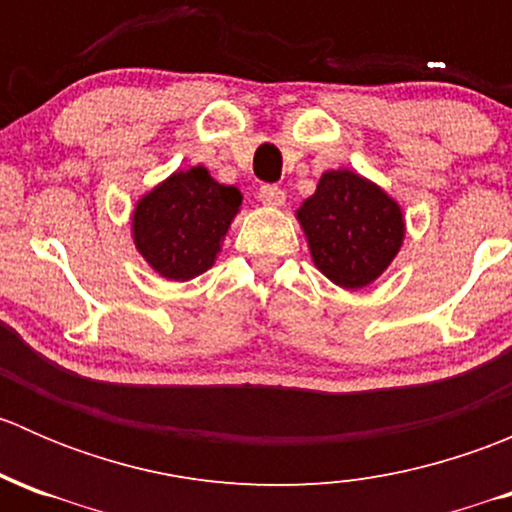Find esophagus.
<instances>
[{"instance_id": "1", "label": "esophagus", "mask_w": 512, "mask_h": 512, "mask_svg": "<svg viewBox=\"0 0 512 512\" xmlns=\"http://www.w3.org/2000/svg\"><path fill=\"white\" fill-rule=\"evenodd\" d=\"M285 190L280 188V185H262L260 188V200L265 205H272V208H280L282 203H285Z\"/></svg>"}]
</instances>
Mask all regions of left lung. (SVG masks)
Returning <instances> with one entry per match:
<instances>
[{
  "mask_svg": "<svg viewBox=\"0 0 512 512\" xmlns=\"http://www.w3.org/2000/svg\"><path fill=\"white\" fill-rule=\"evenodd\" d=\"M312 260L339 287L374 282L399 252L404 218L389 195L352 170H329L297 210Z\"/></svg>",
  "mask_w": 512,
  "mask_h": 512,
  "instance_id": "obj_1",
  "label": "left lung"
}]
</instances>
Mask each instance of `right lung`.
<instances>
[{"instance_id":"obj_1","label":"right lung","mask_w":512,"mask_h":512,"mask_svg":"<svg viewBox=\"0 0 512 512\" xmlns=\"http://www.w3.org/2000/svg\"><path fill=\"white\" fill-rule=\"evenodd\" d=\"M240 203V190L215 183L203 165L180 170L136 205L133 240L160 275L193 280L213 267Z\"/></svg>"}]
</instances>
